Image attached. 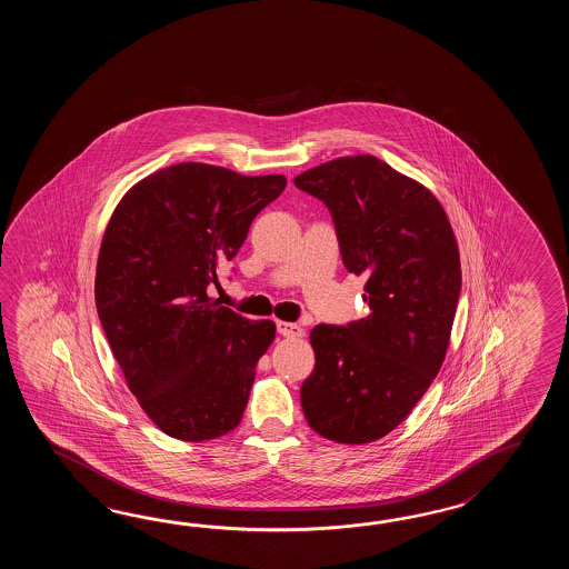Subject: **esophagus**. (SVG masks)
<instances>
[{"mask_svg": "<svg viewBox=\"0 0 569 569\" xmlns=\"http://www.w3.org/2000/svg\"><path fill=\"white\" fill-rule=\"evenodd\" d=\"M280 336L284 338H302V327L297 323H289V321H279L277 323Z\"/></svg>", "mask_w": 569, "mask_h": 569, "instance_id": "34e87169", "label": "esophagus"}]
</instances>
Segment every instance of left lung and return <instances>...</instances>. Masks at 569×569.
<instances>
[{
  "instance_id": "8db88e82",
  "label": "left lung",
  "mask_w": 569,
  "mask_h": 569,
  "mask_svg": "<svg viewBox=\"0 0 569 569\" xmlns=\"http://www.w3.org/2000/svg\"><path fill=\"white\" fill-rule=\"evenodd\" d=\"M295 184L331 211L341 260L368 277L370 305L350 326L311 329L302 412L326 439L370 443L409 417L446 360L461 289L458 242L436 194L380 158H336Z\"/></svg>"
}]
</instances>
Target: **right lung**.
<instances>
[{"label":"right lung","instance_id":"obj_1","mask_svg":"<svg viewBox=\"0 0 569 569\" xmlns=\"http://www.w3.org/2000/svg\"><path fill=\"white\" fill-rule=\"evenodd\" d=\"M284 187L282 174L181 162L136 182L111 213L97 313L126 385L167 436L207 441L242 421L277 326L221 307L207 289Z\"/></svg>","mask_w":569,"mask_h":569}]
</instances>
